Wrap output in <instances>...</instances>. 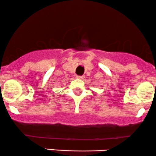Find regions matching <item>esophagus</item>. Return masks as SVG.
Segmentation results:
<instances>
[{
  "label": "esophagus",
  "instance_id": "1",
  "mask_svg": "<svg viewBox=\"0 0 156 156\" xmlns=\"http://www.w3.org/2000/svg\"><path fill=\"white\" fill-rule=\"evenodd\" d=\"M76 78L79 79V80H82V79L85 78V76H77Z\"/></svg>",
  "mask_w": 156,
  "mask_h": 156
}]
</instances>
